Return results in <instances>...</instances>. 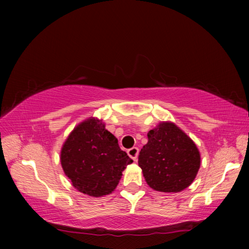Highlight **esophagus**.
I'll return each instance as SVG.
<instances>
[{
    "mask_svg": "<svg viewBox=\"0 0 249 249\" xmlns=\"http://www.w3.org/2000/svg\"><path fill=\"white\" fill-rule=\"evenodd\" d=\"M138 153H140V149H138L137 147H133V148H130V149L127 150L128 156L134 160V161H136V160H137Z\"/></svg>",
    "mask_w": 249,
    "mask_h": 249,
    "instance_id": "34e87169",
    "label": "esophagus"
}]
</instances>
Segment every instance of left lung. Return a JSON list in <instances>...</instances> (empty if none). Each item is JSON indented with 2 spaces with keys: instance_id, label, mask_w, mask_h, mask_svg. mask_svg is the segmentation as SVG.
Instances as JSON below:
<instances>
[{
  "instance_id": "1",
  "label": "left lung",
  "mask_w": 249,
  "mask_h": 249,
  "mask_svg": "<svg viewBox=\"0 0 249 249\" xmlns=\"http://www.w3.org/2000/svg\"><path fill=\"white\" fill-rule=\"evenodd\" d=\"M148 142L141 149L138 166L151 189L180 192L196 179L201 155L190 137L172 122H160L150 129Z\"/></svg>"
}]
</instances>
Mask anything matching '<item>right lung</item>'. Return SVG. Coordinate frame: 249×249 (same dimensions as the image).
Returning <instances> with one entry per match:
<instances>
[{"label": "right lung", "mask_w": 249, "mask_h": 249, "mask_svg": "<svg viewBox=\"0 0 249 249\" xmlns=\"http://www.w3.org/2000/svg\"><path fill=\"white\" fill-rule=\"evenodd\" d=\"M65 175L79 192L100 197L115 190L122 172L133 162L119 146L117 138L98 117L79 123L60 151Z\"/></svg>", "instance_id": "add662e5"}]
</instances>
